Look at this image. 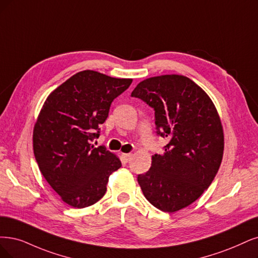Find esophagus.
<instances>
[{"label": "esophagus", "instance_id": "1", "mask_svg": "<svg viewBox=\"0 0 258 258\" xmlns=\"http://www.w3.org/2000/svg\"><path fill=\"white\" fill-rule=\"evenodd\" d=\"M122 158H123L124 161H125V163H127V161H130L131 158H132V154L131 153H124V154H122Z\"/></svg>", "mask_w": 258, "mask_h": 258}]
</instances>
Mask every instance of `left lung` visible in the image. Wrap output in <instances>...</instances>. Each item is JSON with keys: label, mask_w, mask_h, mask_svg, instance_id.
Here are the masks:
<instances>
[{"label": "left lung", "mask_w": 258, "mask_h": 258, "mask_svg": "<svg viewBox=\"0 0 258 258\" xmlns=\"http://www.w3.org/2000/svg\"><path fill=\"white\" fill-rule=\"evenodd\" d=\"M131 95L154 108L157 134L168 139L164 154L152 156L137 180L152 205L175 213L201 197L218 172L224 150L220 117L207 93L184 75L147 79Z\"/></svg>", "instance_id": "obj_1"}]
</instances>
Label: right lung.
<instances>
[{"label":"right lung","mask_w":258,"mask_h":258,"mask_svg":"<svg viewBox=\"0 0 258 258\" xmlns=\"http://www.w3.org/2000/svg\"><path fill=\"white\" fill-rule=\"evenodd\" d=\"M132 79H116L85 70L74 74L46 98L33 132L40 172L62 201L75 208L97 203L108 177L121 161L106 148H94L111 102Z\"/></svg>","instance_id":"add662e5"}]
</instances>
